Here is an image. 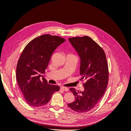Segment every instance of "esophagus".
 Listing matches in <instances>:
<instances>
[{
	"label": "esophagus",
	"instance_id": "34e87169",
	"mask_svg": "<svg viewBox=\"0 0 131 131\" xmlns=\"http://www.w3.org/2000/svg\"><path fill=\"white\" fill-rule=\"evenodd\" d=\"M61 89L63 91H68V89L66 88V87H64V86L61 87Z\"/></svg>",
	"mask_w": 131,
	"mask_h": 131
}]
</instances>
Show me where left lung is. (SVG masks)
<instances>
[{
	"label": "left lung",
	"mask_w": 131,
	"mask_h": 131,
	"mask_svg": "<svg viewBox=\"0 0 131 131\" xmlns=\"http://www.w3.org/2000/svg\"><path fill=\"white\" fill-rule=\"evenodd\" d=\"M80 58V80H85L84 91L70 88L75 96L74 102L68 104L77 113L89 112L101 100L108 83L109 71L104 50L90 37H74L68 39Z\"/></svg>",
	"instance_id": "8db88e82"
}]
</instances>
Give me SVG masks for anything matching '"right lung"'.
<instances>
[{"label":"right lung","mask_w":131,"mask_h":131,"mask_svg":"<svg viewBox=\"0 0 131 131\" xmlns=\"http://www.w3.org/2000/svg\"><path fill=\"white\" fill-rule=\"evenodd\" d=\"M65 41L58 36L44 34L30 41L23 50L17 62L16 79L29 105L40 107L46 104L52 94L59 90L58 86L49 84L42 74L45 73L53 51Z\"/></svg>","instance_id":"obj_1"}]
</instances>
